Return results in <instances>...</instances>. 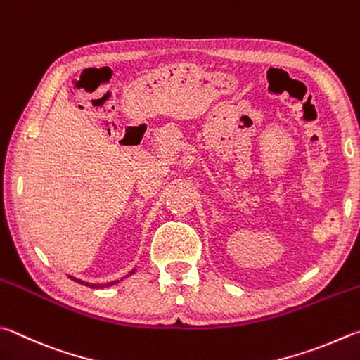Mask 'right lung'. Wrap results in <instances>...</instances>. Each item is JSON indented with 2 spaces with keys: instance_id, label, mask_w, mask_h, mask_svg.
<instances>
[{
  "instance_id": "obj_1",
  "label": "right lung",
  "mask_w": 360,
  "mask_h": 360,
  "mask_svg": "<svg viewBox=\"0 0 360 360\" xmlns=\"http://www.w3.org/2000/svg\"><path fill=\"white\" fill-rule=\"evenodd\" d=\"M135 271H132L130 274H134ZM129 274V276H130ZM127 277V276H126ZM72 280H74V282H77V283H80V285H84V286H91V288H107V286H112V285H116L117 282H120V280H115V282H112V283H102V285H93V283H86V282H83V280H78V278H74V277H70ZM122 280V278H121Z\"/></svg>"
}]
</instances>
